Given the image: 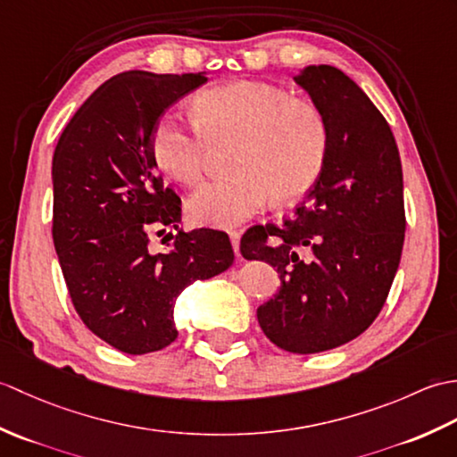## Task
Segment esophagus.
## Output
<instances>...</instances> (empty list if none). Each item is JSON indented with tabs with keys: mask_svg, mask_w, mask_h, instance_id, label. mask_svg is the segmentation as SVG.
<instances>
[{
	"mask_svg": "<svg viewBox=\"0 0 457 457\" xmlns=\"http://www.w3.org/2000/svg\"><path fill=\"white\" fill-rule=\"evenodd\" d=\"M239 239H241V234L239 231H229V241H231V247H234L236 255L239 257Z\"/></svg>",
	"mask_w": 457,
	"mask_h": 457,
	"instance_id": "34e87169",
	"label": "esophagus"
}]
</instances>
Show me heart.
I'll return each mask as SVG.
<instances>
[{
    "instance_id": "heart-1",
    "label": "heart",
    "mask_w": 457,
    "mask_h": 457,
    "mask_svg": "<svg viewBox=\"0 0 457 457\" xmlns=\"http://www.w3.org/2000/svg\"><path fill=\"white\" fill-rule=\"evenodd\" d=\"M194 113H164L151 149L161 170L192 187L210 172L218 149L236 145V174L206 184L187 202L196 226L234 228L263 210L270 196L283 204L304 198L328 167V115L280 86L253 80L216 86L198 94Z\"/></svg>"
}]
</instances>
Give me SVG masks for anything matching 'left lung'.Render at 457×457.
Listing matches in <instances>:
<instances>
[{
	"mask_svg": "<svg viewBox=\"0 0 457 457\" xmlns=\"http://www.w3.org/2000/svg\"><path fill=\"white\" fill-rule=\"evenodd\" d=\"M295 82L328 115L332 153L296 218L247 229L241 255L277 267L280 288L257 308L259 326L304 355L373 324L401 263L406 220L401 157L383 113L339 68L306 66Z\"/></svg>",
	"mask_w": 457,
	"mask_h": 457,
	"instance_id": "obj_1",
	"label": "left lung"
}]
</instances>
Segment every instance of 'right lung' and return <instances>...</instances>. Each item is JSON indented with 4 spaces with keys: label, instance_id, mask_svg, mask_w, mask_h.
I'll list each match as a JSON object with an SVG mask.
<instances>
[{
    "label": "right lung",
    "instance_id": "obj_1",
    "mask_svg": "<svg viewBox=\"0 0 457 457\" xmlns=\"http://www.w3.org/2000/svg\"><path fill=\"white\" fill-rule=\"evenodd\" d=\"M206 80L204 72L113 76L54 149L53 241L68 293L86 328L123 353L172 344L179 295L234 263L228 234L179 229L180 198L162 184L151 149L164 110ZM154 228L178 231L169 252L150 251Z\"/></svg>",
    "mask_w": 457,
    "mask_h": 457
}]
</instances>
